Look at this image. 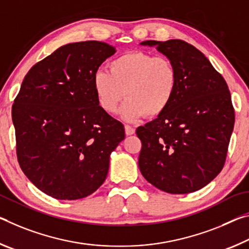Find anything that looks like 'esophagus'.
I'll return each instance as SVG.
<instances>
[{
	"instance_id": "obj_1",
	"label": "esophagus",
	"mask_w": 249,
	"mask_h": 249,
	"mask_svg": "<svg viewBox=\"0 0 249 249\" xmlns=\"http://www.w3.org/2000/svg\"><path fill=\"white\" fill-rule=\"evenodd\" d=\"M124 131H125V134L127 136H131V134H133L134 132H136V130H134L131 125H124Z\"/></svg>"
}]
</instances>
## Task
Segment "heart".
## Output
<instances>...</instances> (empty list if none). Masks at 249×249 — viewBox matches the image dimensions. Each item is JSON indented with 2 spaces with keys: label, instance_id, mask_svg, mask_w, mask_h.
<instances>
[{
  "label": "heart",
  "instance_id": "b5f03b06",
  "mask_svg": "<svg viewBox=\"0 0 249 249\" xmlns=\"http://www.w3.org/2000/svg\"><path fill=\"white\" fill-rule=\"evenodd\" d=\"M92 87L99 107L116 112L124 96L128 101L121 111L127 121L146 115H162L173 100L178 87V71L168 57L142 51L124 53L108 63L107 71H97Z\"/></svg>",
  "mask_w": 249,
  "mask_h": 249
}]
</instances>
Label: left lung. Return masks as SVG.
Instances as JSON below:
<instances>
[{"mask_svg": "<svg viewBox=\"0 0 249 249\" xmlns=\"http://www.w3.org/2000/svg\"><path fill=\"white\" fill-rule=\"evenodd\" d=\"M174 64L178 87L169 108L137 129L139 169L149 183L171 194L197 191L226 160L235 112L223 76L202 52L181 39L145 40Z\"/></svg>", "mask_w": 249, "mask_h": 249, "instance_id": "obj_1", "label": "left lung"}]
</instances>
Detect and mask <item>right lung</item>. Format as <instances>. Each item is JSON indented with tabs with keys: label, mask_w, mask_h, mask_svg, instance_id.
<instances>
[{
	"label": "right lung",
	"mask_w": 249,
	"mask_h": 249,
	"mask_svg": "<svg viewBox=\"0 0 249 249\" xmlns=\"http://www.w3.org/2000/svg\"><path fill=\"white\" fill-rule=\"evenodd\" d=\"M111 45H64L33 66L12 107L16 154L24 174L57 199L86 197L105 182L124 127L97 104L92 77Z\"/></svg>",
	"instance_id": "1"
}]
</instances>
